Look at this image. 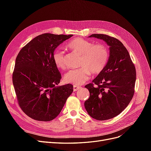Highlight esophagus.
<instances>
[{"instance_id": "esophagus-1", "label": "esophagus", "mask_w": 151, "mask_h": 151, "mask_svg": "<svg viewBox=\"0 0 151 151\" xmlns=\"http://www.w3.org/2000/svg\"><path fill=\"white\" fill-rule=\"evenodd\" d=\"M79 88H80V87L74 85V88H73V90H74V91H76L78 90Z\"/></svg>"}]
</instances>
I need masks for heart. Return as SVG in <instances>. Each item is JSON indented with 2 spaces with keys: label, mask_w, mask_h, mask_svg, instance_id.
<instances>
[{
  "label": "heart",
  "mask_w": 151,
  "mask_h": 151,
  "mask_svg": "<svg viewBox=\"0 0 151 151\" xmlns=\"http://www.w3.org/2000/svg\"><path fill=\"white\" fill-rule=\"evenodd\" d=\"M67 47L81 55L79 62V66L81 67L70 70L66 73L63 79L67 83L77 86L83 84L89 79L91 72L98 74L107 64L109 51L104 44H94L89 40L77 38L68 43ZM53 60L57 68H65V52L63 50L55 51Z\"/></svg>",
  "instance_id": "b5f03b06"
}]
</instances>
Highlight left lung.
Listing matches in <instances>:
<instances>
[{"label": "left lung", "mask_w": 151, "mask_h": 151, "mask_svg": "<svg viewBox=\"0 0 151 151\" xmlns=\"http://www.w3.org/2000/svg\"><path fill=\"white\" fill-rule=\"evenodd\" d=\"M89 37L104 40L109 46V57L106 67L93 83L85 86L90 94L84 106L96 120L111 119L124 110L134 96L135 67L128 50L118 39L104 34H93Z\"/></svg>", "instance_id": "8db88e82"}]
</instances>
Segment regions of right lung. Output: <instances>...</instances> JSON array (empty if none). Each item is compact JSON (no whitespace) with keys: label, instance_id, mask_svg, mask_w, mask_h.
<instances>
[{"label":"right lung","instance_id":"right-lung-1","mask_svg":"<svg viewBox=\"0 0 151 151\" xmlns=\"http://www.w3.org/2000/svg\"><path fill=\"white\" fill-rule=\"evenodd\" d=\"M72 36L40 35L22 48L16 57L12 83L18 104L35 120L55 118L72 93L70 84L56 86L62 77L53 60L54 50Z\"/></svg>","mask_w":151,"mask_h":151}]
</instances>
